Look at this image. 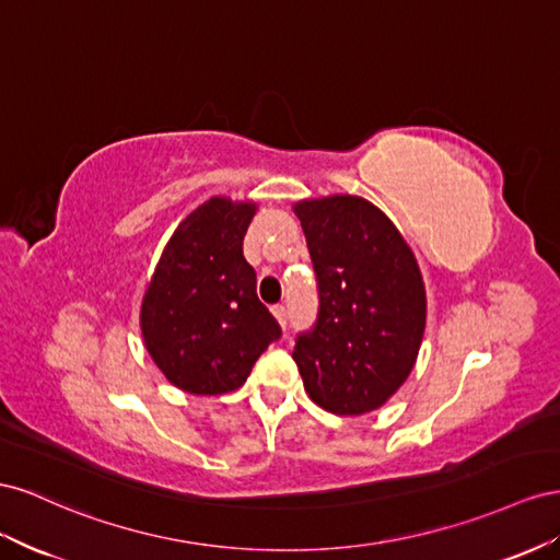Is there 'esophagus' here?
I'll return each instance as SVG.
<instances>
[{
	"mask_svg": "<svg viewBox=\"0 0 560 560\" xmlns=\"http://www.w3.org/2000/svg\"><path fill=\"white\" fill-rule=\"evenodd\" d=\"M271 314H275L279 326L285 328V307H283V305H275V307H271Z\"/></svg>",
	"mask_w": 560,
	"mask_h": 560,
	"instance_id": "obj_1",
	"label": "esophagus"
}]
</instances>
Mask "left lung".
I'll return each instance as SVG.
<instances>
[{
    "label": "left lung",
    "instance_id": "left-lung-1",
    "mask_svg": "<svg viewBox=\"0 0 560 560\" xmlns=\"http://www.w3.org/2000/svg\"><path fill=\"white\" fill-rule=\"evenodd\" d=\"M318 281V318L293 359L316 406L363 415L385 406L418 361L427 291L415 253L375 203L354 195L293 206Z\"/></svg>",
    "mask_w": 560,
    "mask_h": 560
}]
</instances>
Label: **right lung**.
<instances>
[{
	"label": "right lung",
	"mask_w": 560,
	"mask_h": 560,
	"mask_svg": "<svg viewBox=\"0 0 560 560\" xmlns=\"http://www.w3.org/2000/svg\"><path fill=\"white\" fill-rule=\"evenodd\" d=\"M255 201L211 197L191 211L159 258L140 305V330L156 369L197 396L238 389L281 328L255 295L244 234Z\"/></svg>",
	"instance_id": "right-lung-1"
}]
</instances>
